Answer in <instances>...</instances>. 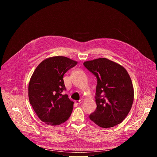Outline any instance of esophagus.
Segmentation results:
<instances>
[{
    "label": "esophagus",
    "mask_w": 157,
    "mask_h": 157,
    "mask_svg": "<svg viewBox=\"0 0 157 157\" xmlns=\"http://www.w3.org/2000/svg\"><path fill=\"white\" fill-rule=\"evenodd\" d=\"M82 100L76 101H75V103H76V104H81V103H82Z\"/></svg>",
    "instance_id": "esophagus-1"
}]
</instances>
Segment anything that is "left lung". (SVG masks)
<instances>
[{
  "label": "left lung",
  "instance_id": "left-lung-1",
  "mask_svg": "<svg viewBox=\"0 0 157 157\" xmlns=\"http://www.w3.org/2000/svg\"><path fill=\"white\" fill-rule=\"evenodd\" d=\"M96 77V109L89 119L98 126L109 128L121 123L128 115L133 101V88L126 70L107 58L83 63Z\"/></svg>",
  "mask_w": 157,
  "mask_h": 157
}]
</instances>
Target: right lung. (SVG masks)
<instances>
[{
    "label": "right lung",
    "mask_w": 157,
    "mask_h": 157,
    "mask_svg": "<svg viewBox=\"0 0 157 157\" xmlns=\"http://www.w3.org/2000/svg\"><path fill=\"white\" fill-rule=\"evenodd\" d=\"M77 64L64 56H54L43 61L35 69L29 85V98L40 119L52 125H59L70 117L73 102L66 91L63 76Z\"/></svg>",
    "instance_id": "add662e5"
}]
</instances>
